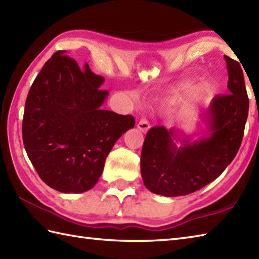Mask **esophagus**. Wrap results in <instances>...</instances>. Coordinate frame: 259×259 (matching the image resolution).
<instances>
[{"instance_id": "obj_1", "label": "esophagus", "mask_w": 259, "mask_h": 259, "mask_svg": "<svg viewBox=\"0 0 259 259\" xmlns=\"http://www.w3.org/2000/svg\"><path fill=\"white\" fill-rule=\"evenodd\" d=\"M137 126H138V129L140 131H142V133L146 134L147 131L150 129V123H149V121H148V119L146 117H142L139 120V122H138V124H137Z\"/></svg>"}]
</instances>
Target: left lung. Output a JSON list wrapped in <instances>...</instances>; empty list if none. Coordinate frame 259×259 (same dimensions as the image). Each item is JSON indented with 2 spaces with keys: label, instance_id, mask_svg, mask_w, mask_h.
I'll use <instances>...</instances> for the list:
<instances>
[{
  "label": "left lung",
  "instance_id": "8db88e82",
  "mask_svg": "<svg viewBox=\"0 0 259 259\" xmlns=\"http://www.w3.org/2000/svg\"><path fill=\"white\" fill-rule=\"evenodd\" d=\"M229 93L214 97L202 117L209 136L194 142H174L177 131L153 126L141 150V176L153 194L166 197L189 195L219 176L237 155L248 117L249 101L240 64L224 56Z\"/></svg>",
  "mask_w": 259,
  "mask_h": 259
}]
</instances>
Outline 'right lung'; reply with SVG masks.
Wrapping results in <instances>:
<instances>
[{
    "instance_id": "obj_1",
    "label": "right lung",
    "mask_w": 259,
    "mask_h": 259,
    "mask_svg": "<svg viewBox=\"0 0 259 259\" xmlns=\"http://www.w3.org/2000/svg\"><path fill=\"white\" fill-rule=\"evenodd\" d=\"M104 78L57 51L43 65L27 95L22 137L27 157L45 183L65 194L92 189L106 158L133 115L101 109Z\"/></svg>"
}]
</instances>
